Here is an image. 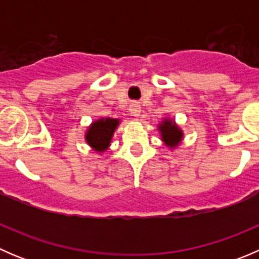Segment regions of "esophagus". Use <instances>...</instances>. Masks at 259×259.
I'll use <instances>...</instances> for the list:
<instances>
[{"label": "esophagus", "mask_w": 259, "mask_h": 259, "mask_svg": "<svg viewBox=\"0 0 259 259\" xmlns=\"http://www.w3.org/2000/svg\"><path fill=\"white\" fill-rule=\"evenodd\" d=\"M140 105L138 103H133L132 105H130V109H129V113L133 115V116H139L140 114Z\"/></svg>", "instance_id": "1"}]
</instances>
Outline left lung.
Instances as JSON below:
<instances>
[{
	"label": "left lung",
	"instance_id": "1",
	"mask_svg": "<svg viewBox=\"0 0 259 259\" xmlns=\"http://www.w3.org/2000/svg\"><path fill=\"white\" fill-rule=\"evenodd\" d=\"M159 129H160L161 132L163 140L168 145H177L178 142H180V139H182V132H180L178 127L174 125V122H171L170 120H165V121L160 125Z\"/></svg>",
	"mask_w": 259,
	"mask_h": 259
}]
</instances>
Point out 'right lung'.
<instances>
[{
	"mask_svg": "<svg viewBox=\"0 0 259 259\" xmlns=\"http://www.w3.org/2000/svg\"><path fill=\"white\" fill-rule=\"evenodd\" d=\"M117 124H119V120L110 119V117L93 122L86 133V142L95 150L104 151L110 145L111 137H113Z\"/></svg>",
	"mask_w": 259,
	"mask_h": 259,
	"instance_id": "1",
	"label": "right lung"
}]
</instances>
